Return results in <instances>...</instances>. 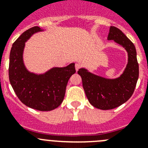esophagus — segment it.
I'll return each mask as SVG.
<instances>
[{"label":"esophagus","mask_w":148,"mask_h":148,"mask_svg":"<svg viewBox=\"0 0 148 148\" xmlns=\"http://www.w3.org/2000/svg\"><path fill=\"white\" fill-rule=\"evenodd\" d=\"M75 70H76V71H78V69L81 67V64H78V63H76L75 64Z\"/></svg>","instance_id":"obj_1"}]
</instances>
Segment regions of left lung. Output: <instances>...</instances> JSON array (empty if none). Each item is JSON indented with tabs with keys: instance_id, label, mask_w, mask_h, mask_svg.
<instances>
[{
	"instance_id": "left-lung-1",
	"label": "left lung",
	"mask_w": 148,
	"mask_h": 148,
	"mask_svg": "<svg viewBox=\"0 0 148 148\" xmlns=\"http://www.w3.org/2000/svg\"><path fill=\"white\" fill-rule=\"evenodd\" d=\"M108 40L121 45L127 53V64L122 74L118 78H108L84 67L78 71L89 102L100 110L114 109L126 102L133 95L138 78L136 50L131 40L115 27H110Z\"/></svg>"
}]
</instances>
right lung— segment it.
I'll list each match as a JSON object with an SVG mask.
<instances>
[{
  "label": "right lung",
  "instance_id": "add662e5",
  "mask_svg": "<svg viewBox=\"0 0 148 148\" xmlns=\"http://www.w3.org/2000/svg\"><path fill=\"white\" fill-rule=\"evenodd\" d=\"M39 27L29 29L12 44L10 55L9 78L18 98L26 106L40 111H50L62 103L67 82L75 73V63L64 67H53L42 74L29 71L23 62L25 43Z\"/></svg>",
  "mask_w": 148,
  "mask_h": 148
}]
</instances>
